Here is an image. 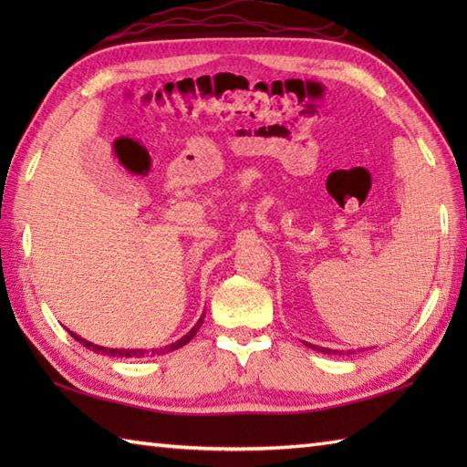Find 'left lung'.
<instances>
[{
    "label": "left lung",
    "instance_id": "8db88e82",
    "mask_svg": "<svg viewBox=\"0 0 467 467\" xmlns=\"http://www.w3.org/2000/svg\"><path fill=\"white\" fill-rule=\"evenodd\" d=\"M305 345H309L311 349H319V351H323V353H331V349H325V347H315V345H311V343H305ZM335 353V351H333Z\"/></svg>",
    "mask_w": 467,
    "mask_h": 467
}]
</instances>
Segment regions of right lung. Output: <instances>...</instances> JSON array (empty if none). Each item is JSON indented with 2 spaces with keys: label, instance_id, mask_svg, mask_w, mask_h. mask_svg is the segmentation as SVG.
I'll return each mask as SVG.
<instances>
[{
  "label": "right lung",
  "instance_id": "add662e5",
  "mask_svg": "<svg viewBox=\"0 0 467 467\" xmlns=\"http://www.w3.org/2000/svg\"><path fill=\"white\" fill-rule=\"evenodd\" d=\"M202 319H204V315L201 317V319H198V323L192 327L191 329V333H186L181 341H176V343H172V345H168V347H164V349H154L152 351V355H156V353H164V351H174V349H178V347H182V345H186L188 341L192 339V337L196 335V331L201 329V325H202ZM69 335L74 337L76 341H80L86 349H92V351H96V353H102V355H110V357H138V359H140V357H144L148 351H142V349H106V347H98V345H92V343H88L86 339H82V337H78L76 333H72L69 331Z\"/></svg>",
  "mask_w": 467,
  "mask_h": 467
}]
</instances>
